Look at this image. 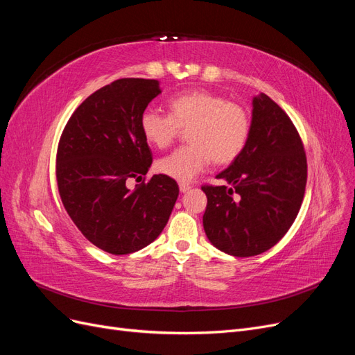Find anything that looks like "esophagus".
Instances as JSON below:
<instances>
[{
  "mask_svg": "<svg viewBox=\"0 0 355 355\" xmlns=\"http://www.w3.org/2000/svg\"><path fill=\"white\" fill-rule=\"evenodd\" d=\"M179 189H180V192H187V191L191 189V185H189V184H185V182H180V184H179Z\"/></svg>",
  "mask_w": 355,
  "mask_h": 355,
  "instance_id": "34e87169",
  "label": "esophagus"
}]
</instances>
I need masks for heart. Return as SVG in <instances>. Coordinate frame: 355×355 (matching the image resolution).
I'll use <instances>...</instances> for the list:
<instances>
[{
    "label": "heart",
    "instance_id": "obj_1",
    "mask_svg": "<svg viewBox=\"0 0 355 355\" xmlns=\"http://www.w3.org/2000/svg\"><path fill=\"white\" fill-rule=\"evenodd\" d=\"M168 114L146 110L141 132L148 144L164 149L187 128V146L157 161V170L179 182H189L214 164H230L249 142L250 115L241 105L209 90H191L168 99Z\"/></svg>",
    "mask_w": 355,
    "mask_h": 355
}]
</instances>
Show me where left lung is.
Masks as SVG:
<instances>
[{
    "label": "left lung",
    "mask_w": 355,
    "mask_h": 355,
    "mask_svg": "<svg viewBox=\"0 0 355 355\" xmlns=\"http://www.w3.org/2000/svg\"><path fill=\"white\" fill-rule=\"evenodd\" d=\"M227 185H202V227L219 250L256 256L280 241L295 222L306 185L304 144L288 115L271 98H253L252 130L244 151L216 176Z\"/></svg>",
    "instance_id": "left-lung-1"
}]
</instances>
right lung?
<instances>
[{"mask_svg":"<svg viewBox=\"0 0 355 355\" xmlns=\"http://www.w3.org/2000/svg\"><path fill=\"white\" fill-rule=\"evenodd\" d=\"M159 93L157 80H116L90 94L60 136L56 179L63 207L85 239L111 254L151 244L179 196L176 180L166 175L125 187L153 164L141 116Z\"/></svg>","mask_w":355,"mask_h":355,"instance_id":"right-lung-1","label":"right lung"}]
</instances>
